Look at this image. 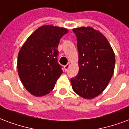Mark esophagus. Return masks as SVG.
I'll return each instance as SVG.
<instances>
[{
    "label": "esophagus",
    "mask_w": 129,
    "mask_h": 129,
    "mask_svg": "<svg viewBox=\"0 0 129 129\" xmlns=\"http://www.w3.org/2000/svg\"><path fill=\"white\" fill-rule=\"evenodd\" d=\"M70 68V64H67L66 66H64V70L66 72H67L68 70V68Z\"/></svg>",
    "instance_id": "34e87169"
}]
</instances>
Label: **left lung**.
I'll list each match as a JSON object with an SVG mask.
<instances>
[{"label":"left lung","mask_w":129,"mask_h":129,"mask_svg":"<svg viewBox=\"0 0 129 129\" xmlns=\"http://www.w3.org/2000/svg\"><path fill=\"white\" fill-rule=\"evenodd\" d=\"M77 38L79 73L70 79L73 90L82 98L94 99L108 85L115 68V55L107 38L87 26L72 29Z\"/></svg>","instance_id":"8db88e82"}]
</instances>
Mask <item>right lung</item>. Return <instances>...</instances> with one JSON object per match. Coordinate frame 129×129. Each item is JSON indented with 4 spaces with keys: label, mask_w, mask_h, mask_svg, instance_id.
Segmentation results:
<instances>
[{
    "label": "right lung",
    "mask_w": 129,
    "mask_h": 129,
    "mask_svg": "<svg viewBox=\"0 0 129 129\" xmlns=\"http://www.w3.org/2000/svg\"><path fill=\"white\" fill-rule=\"evenodd\" d=\"M67 28L44 25L35 30L19 51L17 67L26 89L35 96H45L52 91L62 74L57 62L60 39Z\"/></svg>",
    "instance_id": "1"
}]
</instances>
